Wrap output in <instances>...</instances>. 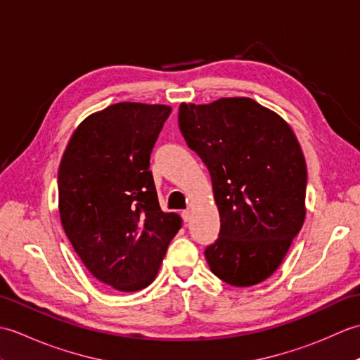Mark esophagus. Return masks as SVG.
Returning a JSON list of instances; mask_svg holds the SVG:
<instances>
[{
    "label": "esophagus",
    "mask_w": 360,
    "mask_h": 360,
    "mask_svg": "<svg viewBox=\"0 0 360 360\" xmlns=\"http://www.w3.org/2000/svg\"><path fill=\"white\" fill-rule=\"evenodd\" d=\"M181 218H182V221H184V223H187V221L190 219V210H182Z\"/></svg>",
    "instance_id": "1"
}]
</instances>
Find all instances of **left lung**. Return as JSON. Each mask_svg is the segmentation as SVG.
Segmentation results:
<instances>
[{"label": "left lung", "mask_w": 360, "mask_h": 360, "mask_svg": "<svg viewBox=\"0 0 360 360\" xmlns=\"http://www.w3.org/2000/svg\"><path fill=\"white\" fill-rule=\"evenodd\" d=\"M179 129L205 167L219 235L205 248L210 271L246 288L277 271L304 221L307 164L292 129L248 97L182 103Z\"/></svg>", "instance_id": "obj_1"}]
</instances>
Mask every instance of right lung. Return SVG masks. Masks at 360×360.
<instances>
[{"mask_svg": "<svg viewBox=\"0 0 360 360\" xmlns=\"http://www.w3.org/2000/svg\"><path fill=\"white\" fill-rule=\"evenodd\" d=\"M172 108L122 102L75 129L58 168V209L74 250L94 277L122 292L155 280L181 227L160 210L151 151Z\"/></svg>", "mask_w": 360, "mask_h": 360, "instance_id": "add662e5", "label": "right lung"}]
</instances>
